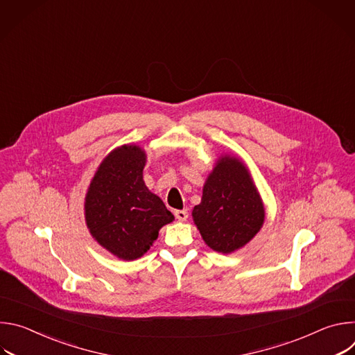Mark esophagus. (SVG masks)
Returning <instances> with one entry per match:
<instances>
[{
    "label": "esophagus",
    "instance_id": "esophagus-1",
    "mask_svg": "<svg viewBox=\"0 0 355 355\" xmlns=\"http://www.w3.org/2000/svg\"><path fill=\"white\" fill-rule=\"evenodd\" d=\"M174 215H175V218H177L180 222H185V220L188 219V212H187V209L175 211V212H174Z\"/></svg>",
    "mask_w": 355,
    "mask_h": 355
}]
</instances>
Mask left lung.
<instances>
[{
    "mask_svg": "<svg viewBox=\"0 0 355 355\" xmlns=\"http://www.w3.org/2000/svg\"><path fill=\"white\" fill-rule=\"evenodd\" d=\"M192 219L205 244L230 254L254 239L266 220L261 195L245 163L223 155L209 173Z\"/></svg>",
    "mask_w": 355,
    "mask_h": 355,
    "instance_id": "left-lung-1",
    "label": "left lung"
}]
</instances>
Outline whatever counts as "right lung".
I'll use <instances>...</instances> for the list:
<instances>
[{
  "instance_id": "1",
  "label": "right lung",
  "mask_w": 355,
  "mask_h": 355,
  "mask_svg": "<svg viewBox=\"0 0 355 355\" xmlns=\"http://www.w3.org/2000/svg\"><path fill=\"white\" fill-rule=\"evenodd\" d=\"M147 155L137 144L114 148L98 166L85 193L84 216L92 239L123 261L140 259L174 220L143 180Z\"/></svg>"
}]
</instances>
